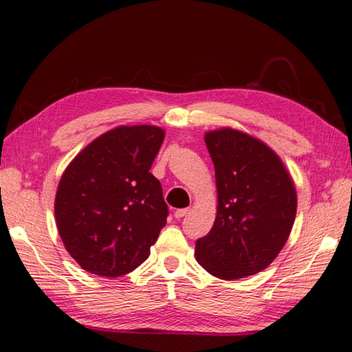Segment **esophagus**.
Here are the masks:
<instances>
[{
  "label": "esophagus",
  "instance_id": "1",
  "mask_svg": "<svg viewBox=\"0 0 352 352\" xmlns=\"http://www.w3.org/2000/svg\"><path fill=\"white\" fill-rule=\"evenodd\" d=\"M189 213V209L188 208H184V209H177L175 212H174V217L175 218H178V219H182L183 217H186Z\"/></svg>",
  "mask_w": 352,
  "mask_h": 352
}]
</instances>
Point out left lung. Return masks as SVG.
Segmentation results:
<instances>
[{"instance_id":"1","label":"left lung","mask_w":352,"mask_h":352,"mask_svg":"<svg viewBox=\"0 0 352 352\" xmlns=\"http://www.w3.org/2000/svg\"><path fill=\"white\" fill-rule=\"evenodd\" d=\"M215 166L218 210L208 235L197 239L198 264L233 280L264 270L290 236L298 208L290 175L273 151L236 129L204 137Z\"/></svg>"}]
</instances>
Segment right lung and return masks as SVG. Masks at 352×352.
<instances>
[{
	"label": "right lung",
	"mask_w": 352,
	"mask_h": 352,
	"mask_svg": "<svg viewBox=\"0 0 352 352\" xmlns=\"http://www.w3.org/2000/svg\"><path fill=\"white\" fill-rule=\"evenodd\" d=\"M163 139L157 126H119L82 149L62 174L54 217L84 270L117 278L148 259L169 213L149 172Z\"/></svg>",
	"instance_id": "obj_1"
}]
</instances>
